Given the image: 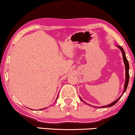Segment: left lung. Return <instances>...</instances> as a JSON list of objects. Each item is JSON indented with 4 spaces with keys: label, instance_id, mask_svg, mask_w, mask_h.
I'll list each match as a JSON object with an SVG mask.
<instances>
[{
    "label": "left lung",
    "instance_id": "obj_1",
    "mask_svg": "<svg viewBox=\"0 0 135 135\" xmlns=\"http://www.w3.org/2000/svg\"><path fill=\"white\" fill-rule=\"evenodd\" d=\"M117 47L118 48V49H120V50H121V52H122V54L123 60H124V65H125V68H126V81H125V84H124V91H123L122 94V95L124 94V93H125V92H126V89H127V85H128V83H129V65L128 61H127V58H126V54H125V52H124V50L123 49V48L122 47V46H117ZM122 96H120V97H119L117 99V100H116L115 101L112 102V103H110V104L107 105H105V106H102V107H103V108H105V107H112V106H113L114 104H116V103H117V102L119 100H120V98L122 97ZM79 98H80V100H81V101H83V102H85L83 100H82L81 98L80 97H79ZM99 107H98V108H99Z\"/></svg>",
    "mask_w": 135,
    "mask_h": 135
}]
</instances>
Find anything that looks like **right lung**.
<instances>
[{"mask_svg":"<svg viewBox=\"0 0 135 135\" xmlns=\"http://www.w3.org/2000/svg\"><path fill=\"white\" fill-rule=\"evenodd\" d=\"M57 97H58V96H57ZM42 109H41V110H42Z\"/></svg>","mask_w":135,"mask_h":135,"instance_id":"right-lung-1","label":"right lung"}]
</instances>
